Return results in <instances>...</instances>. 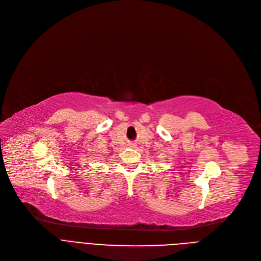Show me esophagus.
<instances>
[{
	"label": "esophagus",
	"instance_id": "34e87169",
	"mask_svg": "<svg viewBox=\"0 0 261 261\" xmlns=\"http://www.w3.org/2000/svg\"><path fill=\"white\" fill-rule=\"evenodd\" d=\"M130 147H131V148H135V145H134V144H131Z\"/></svg>",
	"mask_w": 261,
	"mask_h": 261
}]
</instances>
